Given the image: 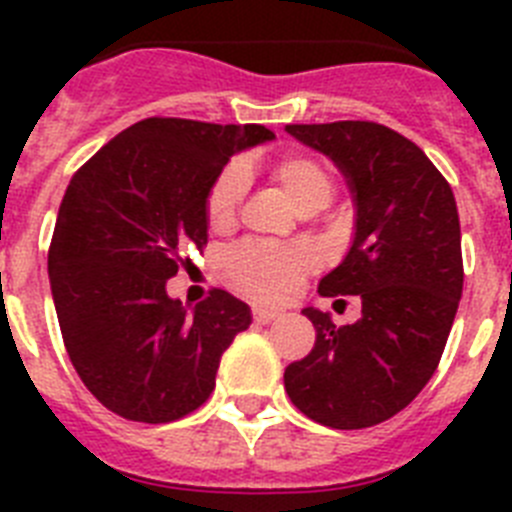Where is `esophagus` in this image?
<instances>
[{"label": "esophagus", "instance_id": "1", "mask_svg": "<svg viewBox=\"0 0 512 512\" xmlns=\"http://www.w3.org/2000/svg\"><path fill=\"white\" fill-rule=\"evenodd\" d=\"M279 315H282V312L279 310H266V307H256V310H253V320H256V323H271V320H277Z\"/></svg>", "mask_w": 512, "mask_h": 512}]
</instances>
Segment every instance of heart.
Instances as JSON below:
<instances>
[{
	"instance_id": "heart-1",
	"label": "heart",
	"mask_w": 512,
	"mask_h": 512,
	"mask_svg": "<svg viewBox=\"0 0 512 512\" xmlns=\"http://www.w3.org/2000/svg\"><path fill=\"white\" fill-rule=\"evenodd\" d=\"M274 182L284 192L295 210H320L336 192V179L325 161L305 153L279 158L271 169ZM248 187V171L241 161H233L220 171L210 192H207L205 212L212 228H228L235 220ZM315 266V253L307 246H266V243H246L228 253L225 269L235 287L243 295L259 302L287 300L302 282L307 271Z\"/></svg>"
}]
</instances>
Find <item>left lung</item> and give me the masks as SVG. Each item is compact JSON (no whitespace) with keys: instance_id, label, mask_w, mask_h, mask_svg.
<instances>
[{"instance_id":"8db88e82","label":"left lung","mask_w":512,"mask_h":512,"mask_svg":"<svg viewBox=\"0 0 512 512\" xmlns=\"http://www.w3.org/2000/svg\"><path fill=\"white\" fill-rule=\"evenodd\" d=\"M328 156L354 197V241L320 279L323 297L359 295L361 318L333 325L305 307L315 346L284 369L295 408L338 431L369 428L418 397L441 361L464 287L454 192L413 140L366 120L287 125Z\"/></svg>"}]
</instances>
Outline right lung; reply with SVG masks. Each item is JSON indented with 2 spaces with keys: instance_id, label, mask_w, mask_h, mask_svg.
Segmentation results:
<instances>
[{
  "instance_id": "obj_1",
  "label": "right lung",
  "mask_w": 512,
  "mask_h": 512,
  "mask_svg": "<svg viewBox=\"0 0 512 512\" xmlns=\"http://www.w3.org/2000/svg\"><path fill=\"white\" fill-rule=\"evenodd\" d=\"M264 125L148 117L71 176L48 251L53 305L81 382L104 408L169 423L215 390L251 307L212 289L192 312L166 295L182 253L207 243V192Z\"/></svg>"
}]
</instances>
